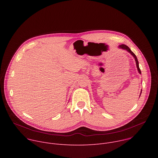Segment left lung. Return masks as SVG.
I'll use <instances>...</instances> for the list:
<instances>
[{
    "instance_id": "obj_1",
    "label": "left lung",
    "mask_w": 158,
    "mask_h": 158,
    "mask_svg": "<svg viewBox=\"0 0 158 158\" xmlns=\"http://www.w3.org/2000/svg\"><path fill=\"white\" fill-rule=\"evenodd\" d=\"M119 48H121V49H125V50L127 51L129 53H131V54H132V55L133 56V57H134L135 60H136V65H137L138 70V71H139V74H141V70H140V69H139V62H138V59H137V57H136V55H135V54H134V53L131 51V49L129 48V47H128V46H126V45H124V44H121V45H120ZM141 92H142V91H141Z\"/></svg>"
}]
</instances>
